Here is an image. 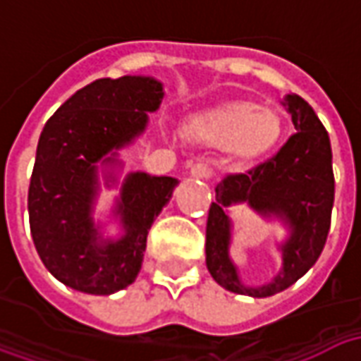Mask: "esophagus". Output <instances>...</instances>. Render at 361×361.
Instances as JSON below:
<instances>
[{
  "instance_id": "34e87169",
  "label": "esophagus",
  "mask_w": 361,
  "mask_h": 361,
  "mask_svg": "<svg viewBox=\"0 0 361 361\" xmlns=\"http://www.w3.org/2000/svg\"><path fill=\"white\" fill-rule=\"evenodd\" d=\"M189 176H191L193 180L207 181L212 176V170L207 164H203V162H199V164H195V166H193V168H191V172H189Z\"/></svg>"
}]
</instances>
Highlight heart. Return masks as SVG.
Wrapping results in <instances>:
<instances>
[{
  "label": "heart",
  "instance_id": "heart-1",
  "mask_svg": "<svg viewBox=\"0 0 361 361\" xmlns=\"http://www.w3.org/2000/svg\"><path fill=\"white\" fill-rule=\"evenodd\" d=\"M183 131L191 141L224 149L234 160L250 164L279 147L284 137V118L272 108L235 100L195 114L185 121Z\"/></svg>",
  "mask_w": 361,
  "mask_h": 361
}]
</instances>
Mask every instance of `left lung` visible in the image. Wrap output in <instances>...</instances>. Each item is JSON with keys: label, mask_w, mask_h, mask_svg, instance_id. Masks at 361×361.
<instances>
[{"label": "left lung", "mask_w": 361, "mask_h": 361, "mask_svg": "<svg viewBox=\"0 0 361 361\" xmlns=\"http://www.w3.org/2000/svg\"><path fill=\"white\" fill-rule=\"evenodd\" d=\"M295 131L284 147L245 173H230L216 185L207 220V269L234 294L267 298L292 286L315 265L325 247L334 203L333 152L329 133L302 96L284 98ZM247 202L264 218H279L290 235L279 248L283 269L261 287H247L229 259L231 221L227 207Z\"/></svg>", "instance_id": "left-lung-1"}]
</instances>
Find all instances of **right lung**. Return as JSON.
Wrapping results in <instances>:
<instances>
[{
    "label": "right lung",
    "instance_id": "add662e5",
    "mask_svg": "<svg viewBox=\"0 0 361 361\" xmlns=\"http://www.w3.org/2000/svg\"><path fill=\"white\" fill-rule=\"evenodd\" d=\"M162 98V82L152 77L98 79L46 121L30 176L28 219L44 267L66 286L110 295L141 271L150 226L180 181L127 173L114 209L123 228L118 240H104L92 211L100 189L98 166L106 168L110 188L114 166H121L118 150L147 129L149 111H157Z\"/></svg>",
    "mask_w": 361,
    "mask_h": 361
}]
</instances>
